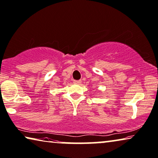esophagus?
<instances>
[{"instance_id": "esophagus-1", "label": "esophagus", "mask_w": 158, "mask_h": 158, "mask_svg": "<svg viewBox=\"0 0 158 158\" xmlns=\"http://www.w3.org/2000/svg\"><path fill=\"white\" fill-rule=\"evenodd\" d=\"M81 83H82L81 81H73V83H74V84H77V85L81 84Z\"/></svg>"}]
</instances>
